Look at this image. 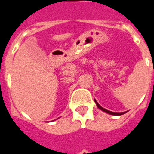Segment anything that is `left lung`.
Returning a JSON list of instances; mask_svg holds the SVG:
<instances>
[{
	"mask_svg": "<svg viewBox=\"0 0 154 154\" xmlns=\"http://www.w3.org/2000/svg\"><path fill=\"white\" fill-rule=\"evenodd\" d=\"M94 102H95V103H96V105H97V106L99 108L100 110H102L103 112H104L106 113H108V114H110V115H113V116H121L122 115V114H125V112H111V111H108V110L105 109V108H103V106H101L98 103H97V102L95 99H94Z\"/></svg>",
	"mask_w": 154,
	"mask_h": 154,
	"instance_id": "obj_1",
	"label": "left lung"
}]
</instances>
